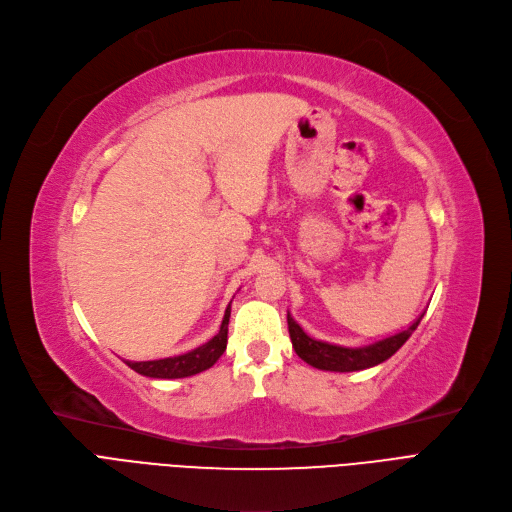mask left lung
I'll list each match as a JSON object with an SVG mask.
<instances>
[{
    "label": "left lung",
    "mask_w": 512,
    "mask_h": 512,
    "mask_svg": "<svg viewBox=\"0 0 512 512\" xmlns=\"http://www.w3.org/2000/svg\"><path fill=\"white\" fill-rule=\"evenodd\" d=\"M425 314V312H423ZM423 314L419 319L412 323L408 329L379 339V342L367 344V346H358V348H346V346H337L329 342H321V339H314L304 329L294 321V316L287 312V327H289V337H291V346H294L296 354L308 362L310 367L321 369V371H335V373H350V371H362V369H371L387 360L389 356H394L404 344L406 339L415 333L419 327Z\"/></svg>",
    "instance_id": "8db88e82"
}]
</instances>
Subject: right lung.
Wrapping results in <instances>:
<instances>
[{"label": "right lung", "instance_id": "obj_1", "mask_svg": "<svg viewBox=\"0 0 512 512\" xmlns=\"http://www.w3.org/2000/svg\"><path fill=\"white\" fill-rule=\"evenodd\" d=\"M229 316H231V304L225 310L221 331H218L204 346L191 350V352H185V354H179V356L160 358V360H145V362L125 360L127 367H131L139 375L154 377V379H181V377L198 375V373L210 369L212 364L221 358L223 352L227 350Z\"/></svg>", "mask_w": 512, "mask_h": 512}]
</instances>
